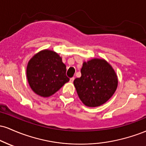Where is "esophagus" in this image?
Here are the masks:
<instances>
[{
	"mask_svg": "<svg viewBox=\"0 0 146 146\" xmlns=\"http://www.w3.org/2000/svg\"><path fill=\"white\" fill-rule=\"evenodd\" d=\"M74 80H75L74 78H70V82H73V81H74Z\"/></svg>",
	"mask_w": 146,
	"mask_h": 146,
	"instance_id": "esophagus-1",
	"label": "esophagus"
}]
</instances>
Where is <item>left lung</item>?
Returning a JSON list of instances; mask_svg holds the SVG:
<instances>
[{
  "mask_svg": "<svg viewBox=\"0 0 146 146\" xmlns=\"http://www.w3.org/2000/svg\"><path fill=\"white\" fill-rule=\"evenodd\" d=\"M81 74L73 84L80 100L86 106L97 107L104 104L117 89V74L105 60L95 58L84 62Z\"/></svg>",
  "mask_w": 146,
  "mask_h": 146,
  "instance_id": "8db88e82",
  "label": "left lung"
}]
</instances>
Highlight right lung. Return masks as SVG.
<instances>
[{
    "label": "right lung",
    "mask_w": 146,
    "mask_h": 146,
    "mask_svg": "<svg viewBox=\"0 0 146 146\" xmlns=\"http://www.w3.org/2000/svg\"><path fill=\"white\" fill-rule=\"evenodd\" d=\"M66 65L58 53L51 50L40 51L29 60L27 77L31 88L40 96L46 98L56 93L69 81Z\"/></svg>",
    "instance_id": "1"
}]
</instances>
